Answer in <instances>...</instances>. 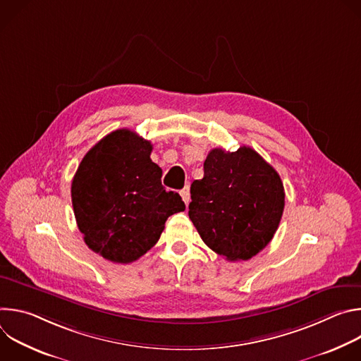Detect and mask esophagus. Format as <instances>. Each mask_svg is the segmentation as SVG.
<instances>
[{"label": "esophagus", "mask_w": 361, "mask_h": 361, "mask_svg": "<svg viewBox=\"0 0 361 361\" xmlns=\"http://www.w3.org/2000/svg\"><path fill=\"white\" fill-rule=\"evenodd\" d=\"M180 194H181V197H183V201H184L185 204H188V202H190V188H188V185L184 187V188L180 191Z\"/></svg>", "instance_id": "1"}]
</instances>
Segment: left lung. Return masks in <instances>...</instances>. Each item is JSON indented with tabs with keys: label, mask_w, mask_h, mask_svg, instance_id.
I'll return each instance as SVG.
<instances>
[{
	"label": "left lung",
	"mask_w": 361,
	"mask_h": 361,
	"mask_svg": "<svg viewBox=\"0 0 361 361\" xmlns=\"http://www.w3.org/2000/svg\"><path fill=\"white\" fill-rule=\"evenodd\" d=\"M188 216L202 241L230 262L250 260L274 237L284 210L279 173L250 147L213 148L190 188Z\"/></svg>",
	"instance_id": "obj_1"
}]
</instances>
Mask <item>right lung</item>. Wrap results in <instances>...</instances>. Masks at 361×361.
<instances>
[{
  "label": "right lung",
  "mask_w": 361,
  "mask_h": 361,
  "mask_svg": "<svg viewBox=\"0 0 361 361\" xmlns=\"http://www.w3.org/2000/svg\"><path fill=\"white\" fill-rule=\"evenodd\" d=\"M152 145L121 128L99 140L71 184L74 216L85 244L106 260L133 263L159 241L167 219L184 212L180 194L161 184Z\"/></svg>",
  "instance_id": "add662e5"
}]
</instances>
